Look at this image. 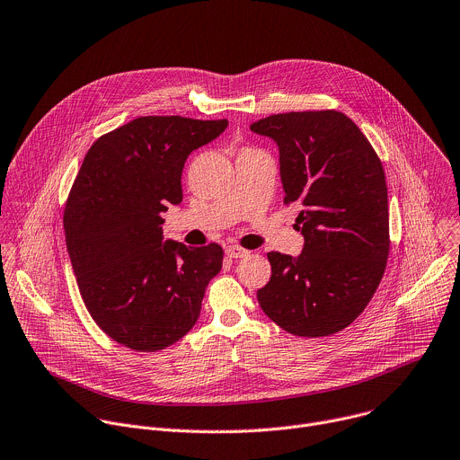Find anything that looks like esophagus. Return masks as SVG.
<instances>
[{
    "mask_svg": "<svg viewBox=\"0 0 460 460\" xmlns=\"http://www.w3.org/2000/svg\"><path fill=\"white\" fill-rule=\"evenodd\" d=\"M226 255H228L230 259H243V257H248L250 252L244 250V248H241V246H228V248H226Z\"/></svg>",
    "mask_w": 460,
    "mask_h": 460,
    "instance_id": "34e87169",
    "label": "esophagus"
}]
</instances>
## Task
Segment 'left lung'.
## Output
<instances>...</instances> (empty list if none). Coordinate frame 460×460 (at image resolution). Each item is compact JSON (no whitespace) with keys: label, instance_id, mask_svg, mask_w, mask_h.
Returning a JSON list of instances; mask_svg holds the SVG:
<instances>
[{"label":"left lung","instance_id":"left-lung-1","mask_svg":"<svg viewBox=\"0 0 460 460\" xmlns=\"http://www.w3.org/2000/svg\"><path fill=\"white\" fill-rule=\"evenodd\" d=\"M279 146L285 205L297 203L305 237L296 259L270 252L262 312L297 337L349 326L372 301L390 253L383 163L360 128L337 111L273 114L250 125Z\"/></svg>","mask_w":460,"mask_h":460}]
</instances>
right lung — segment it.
<instances>
[{"instance_id": "right-lung-1", "label": "right lung", "mask_w": 460, "mask_h": 460, "mask_svg": "<svg viewBox=\"0 0 460 460\" xmlns=\"http://www.w3.org/2000/svg\"><path fill=\"white\" fill-rule=\"evenodd\" d=\"M226 127L145 116L98 137L83 159L63 214L66 250L88 314L121 346L164 349L199 317L223 248L163 243L161 214L182 201L189 154Z\"/></svg>"}]
</instances>
